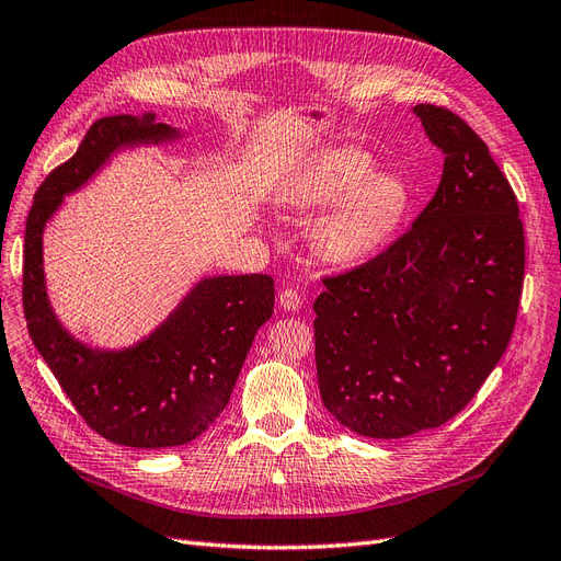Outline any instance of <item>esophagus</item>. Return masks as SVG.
<instances>
[{
  "mask_svg": "<svg viewBox=\"0 0 561 561\" xmlns=\"http://www.w3.org/2000/svg\"><path fill=\"white\" fill-rule=\"evenodd\" d=\"M278 304L285 311H297L301 307V295L299 290H295V287H285V290H280Z\"/></svg>",
  "mask_w": 561,
  "mask_h": 561,
  "instance_id": "obj_1",
  "label": "esophagus"
}]
</instances>
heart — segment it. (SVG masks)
Returning <instances> with one entry per match:
<instances>
[{
    "label": "heart",
    "mask_w": 561,
    "mask_h": 561,
    "mask_svg": "<svg viewBox=\"0 0 561 561\" xmlns=\"http://www.w3.org/2000/svg\"><path fill=\"white\" fill-rule=\"evenodd\" d=\"M371 159L355 147H336L316 154L285 186L283 201L297 210L325 208L313 231V248L339 266L358 264L393 231L404 192L396 178L371 173Z\"/></svg>",
    "instance_id": "heart-1"
}]
</instances>
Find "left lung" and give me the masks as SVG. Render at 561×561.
I'll return each instance as SVG.
<instances>
[{
    "instance_id": "8db88e82",
    "label": "left lung",
    "mask_w": 561,
    "mask_h": 561,
    "mask_svg": "<svg viewBox=\"0 0 561 561\" xmlns=\"http://www.w3.org/2000/svg\"><path fill=\"white\" fill-rule=\"evenodd\" d=\"M414 114L445 154L435 196L377 257L322 278L313 301L322 404L379 439L463 410L511 342L524 283L517 196L489 147L447 107Z\"/></svg>"
}]
</instances>
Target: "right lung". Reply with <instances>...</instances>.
Wrapping results in <instances>:
<instances>
[{"instance_id":"1","label":"right lung","mask_w":561,"mask_h":561,"mask_svg":"<svg viewBox=\"0 0 561 561\" xmlns=\"http://www.w3.org/2000/svg\"><path fill=\"white\" fill-rule=\"evenodd\" d=\"M175 138L180 133L154 114L98 118L77 154L42 182L25 225L23 309L32 342L89 428L138 449L192 443L222 414L254 334L274 313V278H203L140 344L98 351L67 334L50 309L42 233L62 196L87 184L116 149Z\"/></svg>"}]
</instances>
